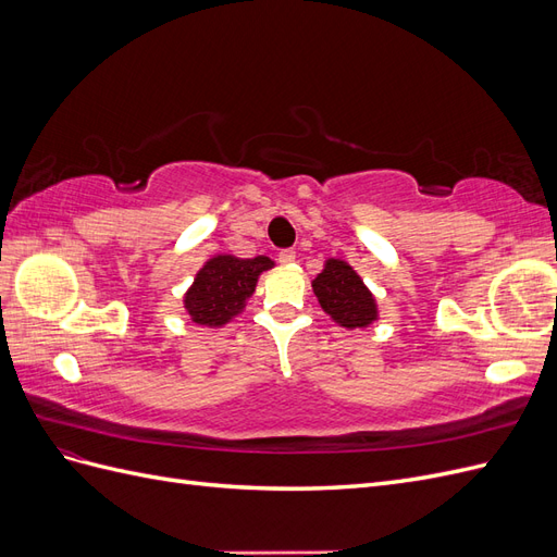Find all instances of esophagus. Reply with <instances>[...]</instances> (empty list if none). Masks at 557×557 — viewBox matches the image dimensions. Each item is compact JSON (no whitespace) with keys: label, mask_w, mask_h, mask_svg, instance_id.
I'll return each instance as SVG.
<instances>
[{"label":"esophagus","mask_w":557,"mask_h":557,"mask_svg":"<svg viewBox=\"0 0 557 557\" xmlns=\"http://www.w3.org/2000/svg\"><path fill=\"white\" fill-rule=\"evenodd\" d=\"M295 258H297V252H295L293 248L278 250V262H281V264H290V262H295Z\"/></svg>","instance_id":"1"}]
</instances>
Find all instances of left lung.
Listing matches in <instances>:
<instances>
[{"label": "left lung", "mask_w": 557, "mask_h": 557, "mask_svg": "<svg viewBox=\"0 0 557 557\" xmlns=\"http://www.w3.org/2000/svg\"><path fill=\"white\" fill-rule=\"evenodd\" d=\"M313 293L336 323L344 327H364L376 320V301L362 278L344 260H327L313 281Z\"/></svg>", "instance_id": "8db88e82"}]
</instances>
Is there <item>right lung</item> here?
Returning a JSON list of instances; mask_svg holds the SVG:
<instances>
[{
  "instance_id": "right-lung-1",
  "label": "right lung",
  "mask_w": 557,
  "mask_h": 557,
  "mask_svg": "<svg viewBox=\"0 0 557 557\" xmlns=\"http://www.w3.org/2000/svg\"><path fill=\"white\" fill-rule=\"evenodd\" d=\"M272 267V260L258 256L242 260L218 256L199 269L193 288L185 295V309L199 325H223L237 315L244 301L256 290L260 272Z\"/></svg>"
}]
</instances>
